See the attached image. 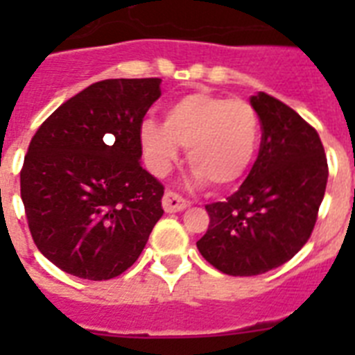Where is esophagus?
Returning <instances> with one entry per match:
<instances>
[{
	"mask_svg": "<svg viewBox=\"0 0 355 355\" xmlns=\"http://www.w3.org/2000/svg\"><path fill=\"white\" fill-rule=\"evenodd\" d=\"M162 205H163V209H165L167 213H178V211H183V209L187 208L188 200H184L181 196H178V193L168 190V192H165V196H163Z\"/></svg>",
	"mask_w": 355,
	"mask_h": 355,
	"instance_id": "1",
	"label": "esophagus"
}]
</instances>
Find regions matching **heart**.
Instances as JSON below:
<instances>
[{"instance_id":"b5f03b06","label":"heart","mask_w":355,"mask_h":355,"mask_svg":"<svg viewBox=\"0 0 355 355\" xmlns=\"http://www.w3.org/2000/svg\"><path fill=\"white\" fill-rule=\"evenodd\" d=\"M140 146L149 171L165 175L188 147L193 180L215 187L240 181L259 146V119L245 99H227L211 92H192L172 101L163 126L147 121L140 126Z\"/></svg>"}]
</instances>
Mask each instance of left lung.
<instances>
[{"instance_id": "1", "label": "left lung", "mask_w": 355, "mask_h": 355, "mask_svg": "<svg viewBox=\"0 0 355 355\" xmlns=\"http://www.w3.org/2000/svg\"><path fill=\"white\" fill-rule=\"evenodd\" d=\"M261 146L247 180L225 202L206 206L208 231L197 249L227 275H259L304 247L324 200L329 168L318 133L265 92L250 97Z\"/></svg>"}]
</instances>
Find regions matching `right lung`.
Listing matches in <instances>:
<instances>
[{"label": "right lung", "mask_w": 355, "mask_h": 355, "mask_svg": "<svg viewBox=\"0 0 355 355\" xmlns=\"http://www.w3.org/2000/svg\"><path fill=\"white\" fill-rule=\"evenodd\" d=\"M159 85V78L97 81L31 139L21 199L35 245L60 270L117 277L162 218L163 187L140 165V126Z\"/></svg>", "instance_id": "right-lung-1"}]
</instances>
